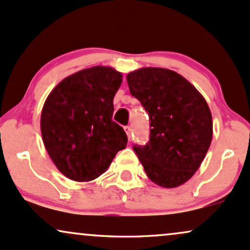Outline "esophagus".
<instances>
[{"mask_svg": "<svg viewBox=\"0 0 250 250\" xmlns=\"http://www.w3.org/2000/svg\"><path fill=\"white\" fill-rule=\"evenodd\" d=\"M124 130H125V132H126V134H127L128 139H130L131 134H132V128H131V126H125Z\"/></svg>", "mask_w": 250, "mask_h": 250, "instance_id": "1", "label": "esophagus"}]
</instances>
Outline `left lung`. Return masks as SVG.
Instances as JSON below:
<instances>
[{"label":"left lung","instance_id":"1","mask_svg":"<svg viewBox=\"0 0 250 250\" xmlns=\"http://www.w3.org/2000/svg\"><path fill=\"white\" fill-rule=\"evenodd\" d=\"M131 95L149 117V140L133 149L155 185L174 188L189 180L212 143L213 120L207 102L175 71L142 67L126 76Z\"/></svg>","mask_w":250,"mask_h":250}]
</instances>
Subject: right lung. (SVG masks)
I'll use <instances>...</instances> for the list:
<instances>
[{
  "mask_svg": "<svg viewBox=\"0 0 250 250\" xmlns=\"http://www.w3.org/2000/svg\"><path fill=\"white\" fill-rule=\"evenodd\" d=\"M110 66H92L64 78L41 114L44 146L62 174L73 181L102 175L127 137L112 120L113 98L123 82Z\"/></svg>",
  "mask_w": 250,
  "mask_h": 250,
  "instance_id": "right-lung-1",
  "label": "right lung"
}]
</instances>
